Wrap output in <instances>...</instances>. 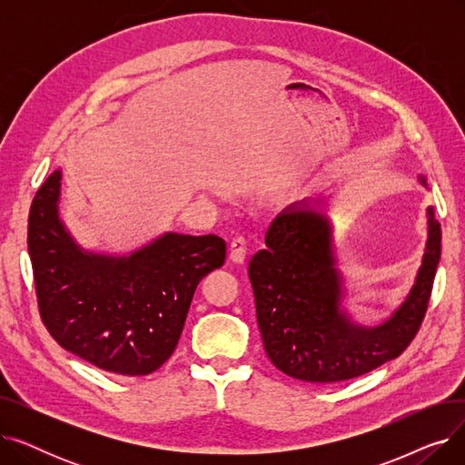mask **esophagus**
<instances>
[{
  "mask_svg": "<svg viewBox=\"0 0 465 465\" xmlns=\"http://www.w3.org/2000/svg\"><path fill=\"white\" fill-rule=\"evenodd\" d=\"M247 251H249V241L242 235L233 237L230 242V260L235 263H242L247 258Z\"/></svg>",
  "mask_w": 465,
  "mask_h": 465,
  "instance_id": "obj_1",
  "label": "esophagus"
}]
</instances>
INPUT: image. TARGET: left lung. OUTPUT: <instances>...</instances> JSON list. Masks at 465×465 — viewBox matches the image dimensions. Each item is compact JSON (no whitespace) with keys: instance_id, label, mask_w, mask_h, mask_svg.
<instances>
[{"instance_id":"left-lung-1","label":"left lung","mask_w":465,"mask_h":465,"mask_svg":"<svg viewBox=\"0 0 465 465\" xmlns=\"http://www.w3.org/2000/svg\"><path fill=\"white\" fill-rule=\"evenodd\" d=\"M265 245L249 263L263 349L288 377L324 384L370 373L411 345L430 303L441 224L428 207V242L417 282L377 328L352 324L341 309V275L322 214L305 205L286 209L267 230Z\"/></svg>"}]
</instances>
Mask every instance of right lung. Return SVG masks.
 <instances>
[{
	"label": "right lung",
	"mask_w": 465,
	"mask_h": 465,
	"mask_svg": "<svg viewBox=\"0 0 465 465\" xmlns=\"http://www.w3.org/2000/svg\"><path fill=\"white\" fill-rule=\"evenodd\" d=\"M62 173L37 190L28 251L41 321L56 343L109 373L143 377L173 354L198 282L226 260L218 235L165 233L130 256L84 252L58 218Z\"/></svg>",
	"instance_id": "right-lung-1"
}]
</instances>
